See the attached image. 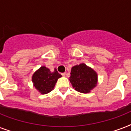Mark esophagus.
<instances>
[{
	"label": "esophagus",
	"mask_w": 131,
	"mask_h": 131,
	"mask_svg": "<svg viewBox=\"0 0 131 131\" xmlns=\"http://www.w3.org/2000/svg\"><path fill=\"white\" fill-rule=\"evenodd\" d=\"M62 75L64 77V76L66 75V73H62Z\"/></svg>",
	"instance_id": "esophagus-1"
}]
</instances>
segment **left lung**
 I'll list each match as a JSON object with an SVG mask.
<instances>
[{
  "label": "left lung",
  "mask_w": 131,
  "mask_h": 131,
  "mask_svg": "<svg viewBox=\"0 0 131 131\" xmlns=\"http://www.w3.org/2000/svg\"><path fill=\"white\" fill-rule=\"evenodd\" d=\"M97 74L84 63L73 67L69 81L75 90L82 93H88L97 84Z\"/></svg>",
  "instance_id": "1"
}]
</instances>
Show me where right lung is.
<instances>
[{"label": "right lung", "instance_id": "1", "mask_svg": "<svg viewBox=\"0 0 131 131\" xmlns=\"http://www.w3.org/2000/svg\"><path fill=\"white\" fill-rule=\"evenodd\" d=\"M62 75L54 69L53 72L43 66L35 72L32 77L34 86L42 94L49 93L53 89L58 79Z\"/></svg>", "mask_w": 131, "mask_h": 131}]
</instances>
